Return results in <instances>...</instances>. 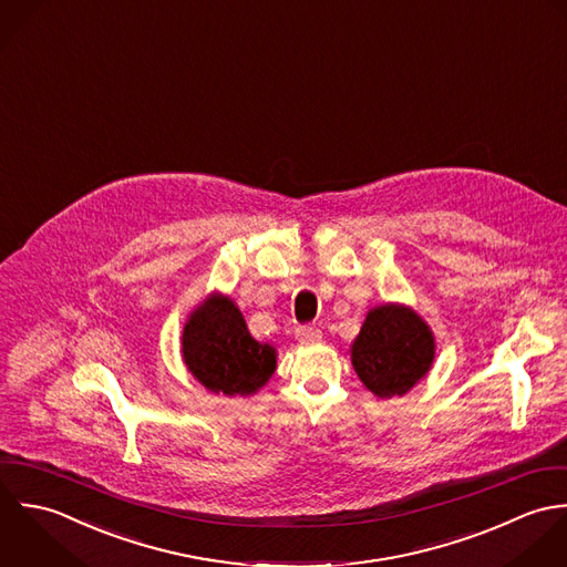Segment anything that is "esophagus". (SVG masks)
<instances>
[{
  "mask_svg": "<svg viewBox=\"0 0 567 567\" xmlns=\"http://www.w3.org/2000/svg\"><path fill=\"white\" fill-rule=\"evenodd\" d=\"M296 338L305 343H311V341H320L322 338V331L318 327H311V324H305V327H298L296 329Z\"/></svg>",
  "mask_w": 567,
  "mask_h": 567,
  "instance_id": "esophagus-1",
  "label": "esophagus"
}]
</instances>
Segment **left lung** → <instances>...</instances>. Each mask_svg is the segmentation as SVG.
<instances>
[{
  "label": "left lung",
  "instance_id": "left-lung-1",
  "mask_svg": "<svg viewBox=\"0 0 567 567\" xmlns=\"http://www.w3.org/2000/svg\"><path fill=\"white\" fill-rule=\"evenodd\" d=\"M352 365L379 399L403 396L427 374L434 361V336L410 309L377 307L352 343Z\"/></svg>",
  "mask_w": 567,
  "mask_h": 567
}]
</instances>
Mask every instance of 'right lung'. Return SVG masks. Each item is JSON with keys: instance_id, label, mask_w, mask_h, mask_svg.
<instances>
[{"instance_id": "add662e5", "label": "right lung", "mask_w": 567, "mask_h": 567, "mask_svg": "<svg viewBox=\"0 0 567 567\" xmlns=\"http://www.w3.org/2000/svg\"><path fill=\"white\" fill-rule=\"evenodd\" d=\"M184 361L213 392L254 394L276 370V350L249 336L229 298L206 300L184 329Z\"/></svg>"}]
</instances>
